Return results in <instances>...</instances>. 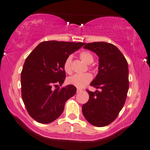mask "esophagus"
Instances as JSON below:
<instances>
[{
	"label": "esophagus",
	"instance_id": "34e87169",
	"mask_svg": "<svg viewBox=\"0 0 150 150\" xmlns=\"http://www.w3.org/2000/svg\"><path fill=\"white\" fill-rule=\"evenodd\" d=\"M80 91H81V89H80V88H77V93H79Z\"/></svg>",
	"mask_w": 150,
	"mask_h": 150
}]
</instances>
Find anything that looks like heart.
<instances>
[{
  "mask_svg": "<svg viewBox=\"0 0 150 150\" xmlns=\"http://www.w3.org/2000/svg\"><path fill=\"white\" fill-rule=\"evenodd\" d=\"M79 58L86 64H91L93 62L94 57L91 52L88 50L81 51L79 54ZM92 67V66H91ZM64 69L66 73H71L72 72V57L69 56L66 59L64 63ZM92 79L91 74L86 73L84 74H75L67 79V83L77 88H83L88 84Z\"/></svg>",
  "mask_w": 150,
  "mask_h": 150,
  "instance_id": "obj_1",
  "label": "heart"
}]
</instances>
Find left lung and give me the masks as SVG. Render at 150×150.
<instances>
[{"label": "left lung", "instance_id": "obj_1", "mask_svg": "<svg viewBox=\"0 0 150 150\" xmlns=\"http://www.w3.org/2000/svg\"><path fill=\"white\" fill-rule=\"evenodd\" d=\"M84 48L99 57V71L91 86L101 91L86 90L89 100L82 106L86 120L96 127H105L116 118L125 102L129 89L128 63L120 50L111 43H85Z\"/></svg>", "mask_w": 150, "mask_h": 150}]
</instances>
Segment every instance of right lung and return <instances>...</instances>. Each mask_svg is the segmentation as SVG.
Masks as SVG:
<instances>
[{"label": "right lung", "instance_id": "1", "mask_svg": "<svg viewBox=\"0 0 150 150\" xmlns=\"http://www.w3.org/2000/svg\"><path fill=\"white\" fill-rule=\"evenodd\" d=\"M84 43L48 41L39 43L24 62L21 76V96L28 113L43 124L61 115L66 102L76 93L73 85L62 87L66 59Z\"/></svg>", "mask_w": 150, "mask_h": 150}]
</instances>
